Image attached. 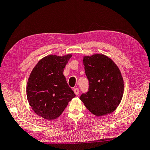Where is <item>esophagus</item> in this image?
I'll list each match as a JSON object with an SVG mask.
<instances>
[{"label": "esophagus", "instance_id": "esophagus-1", "mask_svg": "<svg viewBox=\"0 0 150 150\" xmlns=\"http://www.w3.org/2000/svg\"><path fill=\"white\" fill-rule=\"evenodd\" d=\"M74 93H75L76 96H78V95L79 94V89L78 88H75L74 89Z\"/></svg>", "mask_w": 150, "mask_h": 150}]
</instances>
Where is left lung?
I'll return each mask as SVG.
<instances>
[{"mask_svg": "<svg viewBox=\"0 0 150 150\" xmlns=\"http://www.w3.org/2000/svg\"><path fill=\"white\" fill-rule=\"evenodd\" d=\"M83 64L89 88L80 99L95 116L110 114L119 106L123 96L124 81L120 69L103 54L84 56Z\"/></svg>", "mask_w": 150, "mask_h": 150, "instance_id": "8db88e82", "label": "left lung"}]
</instances>
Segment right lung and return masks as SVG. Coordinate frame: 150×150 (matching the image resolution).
I'll use <instances>...</instances> for the list:
<instances>
[{
	"instance_id": "right-lung-1",
	"label": "right lung",
	"mask_w": 150,
	"mask_h": 150,
	"mask_svg": "<svg viewBox=\"0 0 150 150\" xmlns=\"http://www.w3.org/2000/svg\"><path fill=\"white\" fill-rule=\"evenodd\" d=\"M71 54L47 56L33 68L27 83V98L35 114L47 120L59 116L76 95L63 71Z\"/></svg>"
}]
</instances>
